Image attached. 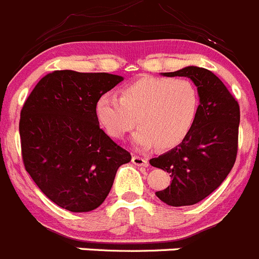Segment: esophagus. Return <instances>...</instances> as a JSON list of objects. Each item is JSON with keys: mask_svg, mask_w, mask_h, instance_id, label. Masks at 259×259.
<instances>
[{"mask_svg": "<svg viewBox=\"0 0 259 259\" xmlns=\"http://www.w3.org/2000/svg\"><path fill=\"white\" fill-rule=\"evenodd\" d=\"M132 162L134 163L135 166H143V167H147L148 166V161L143 157H139V156H133L132 158Z\"/></svg>", "mask_w": 259, "mask_h": 259, "instance_id": "obj_1", "label": "esophagus"}]
</instances>
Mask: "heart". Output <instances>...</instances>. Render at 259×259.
<instances>
[{
	"instance_id": "b5f03b06",
	"label": "heart",
	"mask_w": 259,
	"mask_h": 259,
	"mask_svg": "<svg viewBox=\"0 0 259 259\" xmlns=\"http://www.w3.org/2000/svg\"><path fill=\"white\" fill-rule=\"evenodd\" d=\"M198 108V91L188 79L142 78L125 87L120 98L108 93L98 97L94 113L115 139H122L138 121L141 127L133 137L137 148H172L192 132Z\"/></svg>"
}]
</instances>
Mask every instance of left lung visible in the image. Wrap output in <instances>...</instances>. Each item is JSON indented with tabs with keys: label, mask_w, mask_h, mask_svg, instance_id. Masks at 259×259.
Wrapping results in <instances>:
<instances>
[{
	"label": "left lung",
	"mask_w": 259,
	"mask_h": 259,
	"mask_svg": "<svg viewBox=\"0 0 259 259\" xmlns=\"http://www.w3.org/2000/svg\"><path fill=\"white\" fill-rule=\"evenodd\" d=\"M163 75L189 78L197 87L199 108L194 126L184 141L149 159L152 166L167 171L172 179L156 195L168 206H192L214 192L235 163L240 108L209 70L188 66Z\"/></svg>",
	"instance_id": "1"
}]
</instances>
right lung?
<instances>
[{
	"mask_svg": "<svg viewBox=\"0 0 259 259\" xmlns=\"http://www.w3.org/2000/svg\"><path fill=\"white\" fill-rule=\"evenodd\" d=\"M124 80L107 72L56 70L43 76L20 112L25 170L61 208L89 212L112 188L117 168L132 156L100 127L98 97Z\"/></svg>",
	"mask_w": 259,
	"mask_h": 259,
	"instance_id": "1",
	"label": "right lung"
}]
</instances>
